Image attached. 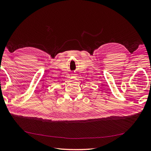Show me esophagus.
<instances>
[{
  "instance_id": "obj_1",
  "label": "esophagus",
  "mask_w": 151,
  "mask_h": 151,
  "mask_svg": "<svg viewBox=\"0 0 151 151\" xmlns=\"http://www.w3.org/2000/svg\"><path fill=\"white\" fill-rule=\"evenodd\" d=\"M71 75H72V76H75V74H71Z\"/></svg>"
}]
</instances>
